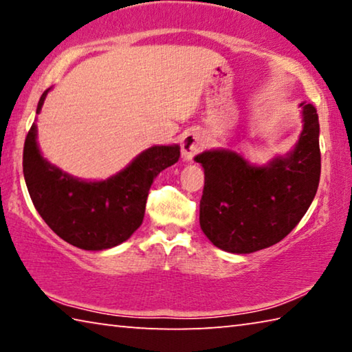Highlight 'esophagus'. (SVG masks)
Segmentation results:
<instances>
[{
    "mask_svg": "<svg viewBox=\"0 0 352 352\" xmlns=\"http://www.w3.org/2000/svg\"><path fill=\"white\" fill-rule=\"evenodd\" d=\"M201 148H204V136L200 132H188L182 140V157L186 163H190Z\"/></svg>",
    "mask_w": 352,
    "mask_h": 352,
    "instance_id": "34e87169",
    "label": "esophagus"
}]
</instances>
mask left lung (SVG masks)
<instances>
[{
    "instance_id": "8db88e82",
    "label": "left lung",
    "mask_w": 352,
    "mask_h": 352,
    "mask_svg": "<svg viewBox=\"0 0 352 352\" xmlns=\"http://www.w3.org/2000/svg\"><path fill=\"white\" fill-rule=\"evenodd\" d=\"M302 130L290 152L253 164L230 148H211L194 160L205 170L200 226L212 245L247 254L284 239L317 194L321 157L315 107L300 104Z\"/></svg>"
}]
</instances>
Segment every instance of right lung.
<instances>
[{"label": "right lung", "mask_w": 352, "mask_h": 352, "mask_svg": "<svg viewBox=\"0 0 352 352\" xmlns=\"http://www.w3.org/2000/svg\"><path fill=\"white\" fill-rule=\"evenodd\" d=\"M51 88L41 94L37 115ZM180 158V146H152L107 180H82L41 155L32 124L23 151V174L41 219L71 245L100 252L126 242L140 228L153 178Z\"/></svg>", "instance_id": "add662e5"}]
</instances>
